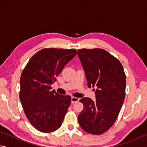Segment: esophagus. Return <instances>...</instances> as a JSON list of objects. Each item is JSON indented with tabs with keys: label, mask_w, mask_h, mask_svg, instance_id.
<instances>
[{
	"label": "esophagus",
	"mask_w": 147,
	"mask_h": 147,
	"mask_svg": "<svg viewBox=\"0 0 147 147\" xmlns=\"http://www.w3.org/2000/svg\"><path fill=\"white\" fill-rule=\"evenodd\" d=\"M79 100L80 99L77 97H74V96H72L71 97V102L73 104L79 101Z\"/></svg>",
	"instance_id": "esophagus-1"
}]
</instances>
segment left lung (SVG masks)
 Listing matches in <instances>:
<instances>
[{
  "instance_id": "1",
  "label": "left lung",
  "mask_w": 147,
  "mask_h": 147,
  "mask_svg": "<svg viewBox=\"0 0 147 147\" xmlns=\"http://www.w3.org/2000/svg\"><path fill=\"white\" fill-rule=\"evenodd\" d=\"M89 88L96 87L95 100L84 97V109L78 117L80 127L87 133L100 135L115 123L125 97L126 75L117 59L101 49H79Z\"/></svg>"
}]
</instances>
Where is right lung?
<instances>
[{"label": "right lung", "mask_w": 147, "mask_h": 147, "mask_svg": "<svg viewBox=\"0 0 147 147\" xmlns=\"http://www.w3.org/2000/svg\"><path fill=\"white\" fill-rule=\"evenodd\" d=\"M76 54L73 49H42L32 57L21 74L20 100L27 119L41 132L55 131L63 123L71 97L51 91V86Z\"/></svg>", "instance_id": "right-lung-1"}]
</instances>
